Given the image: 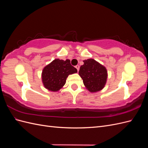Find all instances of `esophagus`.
<instances>
[{
	"label": "esophagus",
	"instance_id": "esophagus-1",
	"mask_svg": "<svg viewBox=\"0 0 148 148\" xmlns=\"http://www.w3.org/2000/svg\"><path fill=\"white\" fill-rule=\"evenodd\" d=\"M75 68L77 69V71H79V65H77V66H75Z\"/></svg>",
	"mask_w": 148,
	"mask_h": 148
}]
</instances>
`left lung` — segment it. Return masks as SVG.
Here are the masks:
<instances>
[{
  "label": "left lung",
  "instance_id": "8db88e82",
  "mask_svg": "<svg viewBox=\"0 0 148 148\" xmlns=\"http://www.w3.org/2000/svg\"><path fill=\"white\" fill-rule=\"evenodd\" d=\"M83 62L84 64L80 66L79 75L86 89L90 92L102 90L108 77L106 68L93 59L84 60Z\"/></svg>",
  "mask_w": 148,
  "mask_h": 148
}]
</instances>
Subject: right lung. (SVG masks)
<instances>
[{
  "mask_svg": "<svg viewBox=\"0 0 148 148\" xmlns=\"http://www.w3.org/2000/svg\"><path fill=\"white\" fill-rule=\"evenodd\" d=\"M77 73V70L70 64V60L56 59L44 66L41 78L44 88L57 92L63 88L69 75Z\"/></svg>",
  "mask_w": 148,
  "mask_h": 148,
  "instance_id": "obj_1",
  "label": "right lung"
}]
</instances>
